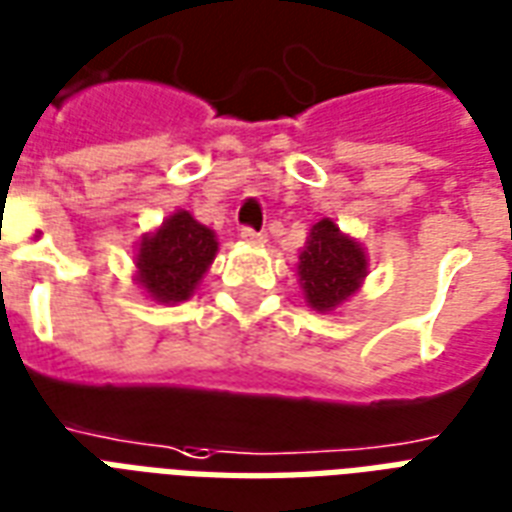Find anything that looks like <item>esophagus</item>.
<instances>
[{"mask_svg":"<svg viewBox=\"0 0 512 512\" xmlns=\"http://www.w3.org/2000/svg\"><path fill=\"white\" fill-rule=\"evenodd\" d=\"M240 237L245 242H251V245H264V242H267V234L256 232V229H251V226H245V229L240 232Z\"/></svg>","mask_w":512,"mask_h":512,"instance_id":"34e87169","label":"esophagus"}]
</instances>
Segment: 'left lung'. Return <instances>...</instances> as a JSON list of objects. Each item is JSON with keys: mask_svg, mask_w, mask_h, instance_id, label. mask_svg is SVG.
<instances>
[{"mask_svg": "<svg viewBox=\"0 0 512 512\" xmlns=\"http://www.w3.org/2000/svg\"><path fill=\"white\" fill-rule=\"evenodd\" d=\"M370 272L367 248L356 237L345 234L334 218H321L310 226L299 251L297 278L305 302L315 313H334L356 297Z\"/></svg>", "mask_w": 512, "mask_h": 512, "instance_id": "8db88e82", "label": "left lung"}]
</instances>
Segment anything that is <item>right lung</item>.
<instances>
[{"label":"right lung","instance_id":"obj_1","mask_svg":"<svg viewBox=\"0 0 512 512\" xmlns=\"http://www.w3.org/2000/svg\"><path fill=\"white\" fill-rule=\"evenodd\" d=\"M215 253L218 240L213 229L199 224L188 210H175L137 242L134 280L153 302L178 305L194 297Z\"/></svg>","mask_w":512,"mask_h":512}]
</instances>
